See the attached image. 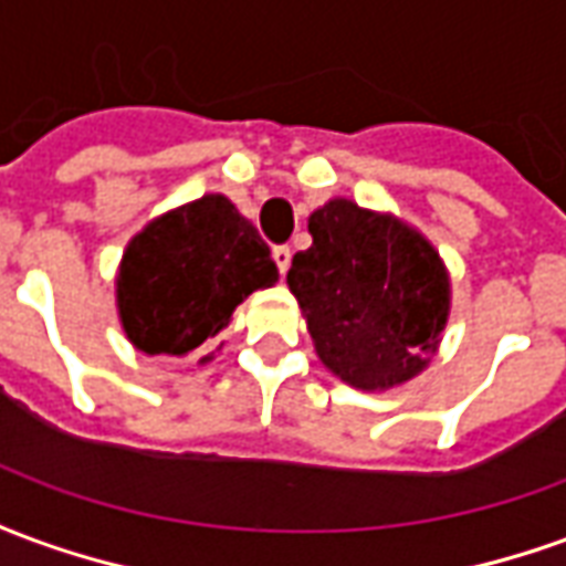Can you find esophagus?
Instances as JSON below:
<instances>
[{
	"label": "esophagus",
	"instance_id": "1",
	"mask_svg": "<svg viewBox=\"0 0 566 566\" xmlns=\"http://www.w3.org/2000/svg\"><path fill=\"white\" fill-rule=\"evenodd\" d=\"M272 260H275V266H279V272H287V266H291V248L287 245H279L275 251H272Z\"/></svg>",
	"mask_w": 566,
	"mask_h": 566
}]
</instances>
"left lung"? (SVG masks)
Returning a JSON list of instances; mask_svg holds the SVG:
<instances>
[{
    "label": "left lung",
    "mask_w": 566,
    "mask_h": 566,
    "mask_svg": "<svg viewBox=\"0 0 566 566\" xmlns=\"http://www.w3.org/2000/svg\"><path fill=\"white\" fill-rule=\"evenodd\" d=\"M312 248L287 287L321 364L357 391H391L424 373L451 312V279L424 233L336 197L308 214Z\"/></svg>",
    "instance_id": "8db88e82"
}]
</instances>
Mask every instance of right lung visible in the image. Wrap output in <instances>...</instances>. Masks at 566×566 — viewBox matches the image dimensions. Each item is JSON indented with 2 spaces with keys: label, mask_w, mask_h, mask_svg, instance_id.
I'll return each mask as SVG.
<instances>
[{
  "label": "right lung",
  "mask_w": 566,
  "mask_h": 566,
  "mask_svg": "<svg viewBox=\"0 0 566 566\" xmlns=\"http://www.w3.org/2000/svg\"><path fill=\"white\" fill-rule=\"evenodd\" d=\"M275 282L279 270L254 223L223 193H206L129 239L115 275L117 318L145 355L185 357L202 352L242 300Z\"/></svg>",
  "instance_id": "add662e5"
}]
</instances>
